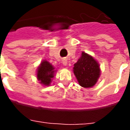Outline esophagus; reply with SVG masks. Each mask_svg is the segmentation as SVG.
Returning <instances> with one entry per match:
<instances>
[{
  "instance_id": "obj_1",
  "label": "esophagus",
  "mask_w": 130,
  "mask_h": 130,
  "mask_svg": "<svg viewBox=\"0 0 130 130\" xmlns=\"http://www.w3.org/2000/svg\"><path fill=\"white\" fill-rule=\"evenodd\" d=\"M62 63L64 66H67V60H63Z\"/></svg>"
}]
</instances>
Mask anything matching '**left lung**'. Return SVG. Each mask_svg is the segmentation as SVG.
I'll return each instance as SVG.
<instances>
[{
	"label": "left lung",
	"mask_w": 130,
	"mask_h": 130,
	"mask_svg": "<svg viewBox=\"0 0 130 130\" xmlns=\"http://www.w3.org/2000/svg\"><path fill=\"white\" fill-rule=\"evenodd\" d=\"M73 69L79 85L86 88L93 87L101 74L98 63L91 56L84 52L77 62L74 63Z\"/></svg>",
	"instance_id": "1"
}]
</instances>
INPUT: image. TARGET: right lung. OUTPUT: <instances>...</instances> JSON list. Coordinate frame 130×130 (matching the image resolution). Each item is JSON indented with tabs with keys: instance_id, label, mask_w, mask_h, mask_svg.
<instances>
[{
	"instance_id": "1",
	"label": "right lung",
	"mask_w": 130,
	"mask_h": 130,
	"mask_svg": "<svg viewBox=\"0 0 130 130\" xmlns=\"http://www.w3.org/2000/svg\"><path fill=\"white\" fill-rule=\"evenodd\" d=\"M54 67L50 63L44 60L38 69L37 77L40 83L44 85H50L51 79L54 77Z\"/></svg>"
}]
</instances>
